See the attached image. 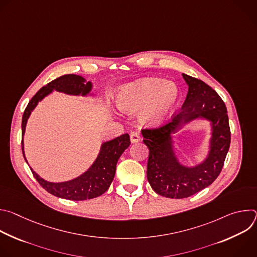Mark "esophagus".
I'll return each mask as SVG.
<instances>
[{
    "label": "esophagus",
    "mask_w": 257,
    "mask_h": 257,
    "mask_svg": "<svg viewBox=\"0 0 257 257\" xmlns=\"http://www.w3.org/2000/svg\"><path fill=\"white\" fill-rule=\"evenodd\" d=\"M130 140H131L132 143H137V142H139L141 140V136L137 132H132L130 134Z\"/></svg>",
    "instance_id": "esophagus-1"
}]
</instances>
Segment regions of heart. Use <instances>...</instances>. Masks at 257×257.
<instances>
[{
  "instance_id": "1",
  "label": "heart",
  "mask_w": 257,
  "mask_h": 257,
  "mask_svg": "<svg viewBox=\"0 0 257 257\" xmlns=\"http://www.w3.org/2000/svg\"><path fill=\"white\" fill-rule=\"evenodd\" d=\"M178 98L179 90L174 83L161 78H145L123 86L117 96V105L124 113L143 109L142 122L155 125L167 118Z\"/></svg>"
}]
</instances>
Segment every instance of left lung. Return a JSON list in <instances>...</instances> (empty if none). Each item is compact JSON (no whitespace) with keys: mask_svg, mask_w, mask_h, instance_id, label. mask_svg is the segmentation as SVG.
<instances>
[{"mask_svg":"<svg viewBox=\"0 0 257 257\" xmlns=\"http://www.w3.org/2000/svg\"><path fill=\"white\" fill-rule=\"evenodd\" d=\"M182 75L188 84V93L180 112L159 128L141 131L150 150L146 175L152 188L162 196L177 199L189 197L211 184L223 169L231 142L227 107L221 96L203 81ZM196 118L212 123L210 152L202 163L186 167L174 155L171 135Z\"/></svg>","mask_w":257,"mask_h":257,"instance_id":"obj_1","label":"left lung"}]
</instances>
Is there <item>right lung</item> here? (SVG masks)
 <instances>
[{
  "mask_svg": "<svg viewBox=\"0 0 257 257\" xmlns=\"http://www.w3.org/2000/svg\"><path fill=\"white\" fill-rule=\"evenodd\" d=\"M91 88L92 84L90 81L86 82V80L79 75L67 74L51 81L35 93L28 102L22 117V154L25 161L23 135L25 133L27 120L34 107L38 105L39 101L45 98L53 90L71 95L81 94L84 96L91 91ZM130 143V137L127 133L113 140L103 142L99 154L91 167L79 177L70 181L61 183L49 182L41 178L31 168L30 170L41 186L57 197L69 200H86L95 198L103 194L108 189L115 177L118 160L125 150L128 149Z\"/></svg>",
  "mask_w": 257,
  "mask_h": 257,
  "instance_id": "add662e5",
  "label": "right lung"
}]
</instances>
